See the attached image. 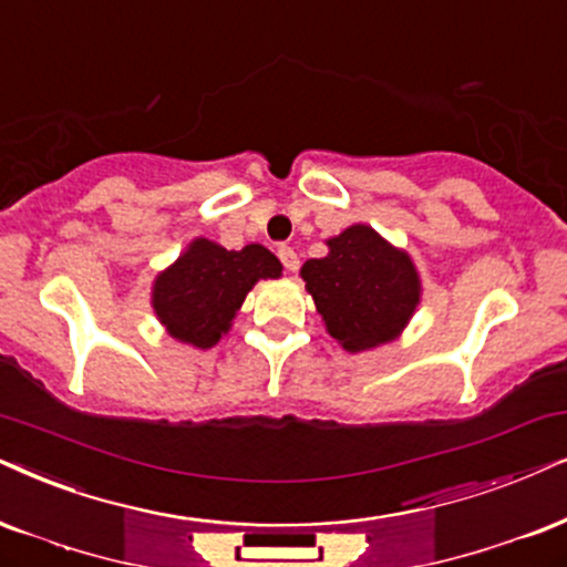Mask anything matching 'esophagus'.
Masks as SVG:
<instances>
[{"label": "esophagus", "mask_w": 567, "mask_h": 567, "mask_svg": "<svg viewBox=\"0 0 567 567\" xmlns=\"http://www.w3.org/2000/svg\"><path fill=\"white\" fill-rule=\"evenodd\" d=\"M277 256H279V261H282V267L288 269V271H298V254L296 250H292L290 246H279L277 248Z\"/></svg>", "instance_id": "34e87169"}]
</instances>
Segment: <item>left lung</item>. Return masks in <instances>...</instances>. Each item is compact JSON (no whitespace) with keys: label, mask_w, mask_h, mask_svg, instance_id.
Instances as JSON below:
<instances>
[{"label":"left lung","mask_w":567,"mask_h":567,"mask_svg":"<svg viewBox=\"0 0 567 567\" xmlns=\"http://www.w3.org/2000/svg\"><path fill=\"white\" fill-rule=\"evenodd\" d=\"M327 246L324 259H308L300 269L327 332L348 353L395 340L421 300L411 256L369 225L348 227Z\"/></svg>","instance_id":"left-lung-1"}]
</instances>
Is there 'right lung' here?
Instances as JSON below:
<instances>
[{
    "instance_id": "obj_1",
    "label": "right lung",
    "mask_w": 567,
    "mask_h": 567,
    "mask_svg": "<svg viewBox=\"0 0 567 567\" xmlns=\"http://www.w3.org/2000/svg\"><path fill=\"white\" fill-rule=\"evenodd\" d=\"M282 264L259 243L227 250L196 238L154 279L152 306L167 334L193 348H212L230 332L235 313L259 279H277Z\"/></svg>"
}]
</instances>
